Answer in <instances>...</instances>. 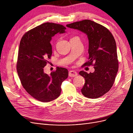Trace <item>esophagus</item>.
I'll use <instances>...</instances> for the list:
<instances>
[{
	"label": "esophagus",
	"instance_id": "34e87169",
	"mask_svg": "<svg viewBox=\"0 0 133 133\" xmlns=\"http://www.w3.org/2000/svg\"><path fill=\"white\" fill-rule=\"evenodd\" d=\"M78 75V73L75 70H70L69 71V76L70 77H74Z\"/></svg>",
	"mask_w": 133,
	"mask_h": 133
}]
</instances>
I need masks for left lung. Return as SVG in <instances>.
Returning a JSON list of instances; mask_svg holds the SVG:
<instances>
[{"mask_svg":"<svg viewBox=\"0 0 133 133\" xmlns=\"http://www.w3.org/2000/svg\"><path fill=\"white\" fill-rule=\"evenodd\" d=\"M66 26L82 31L89 40V60L84 66L93 65L95 71L79 74L85 83L81 91L88 98L96 99L110 90L118 71L116 45L114 37L107 28L90 20H83L67 24Z\"/></svg>","mask_w":133,"mask_h":133,"instance_id":"8db88e82","label":"left lung"}]
</instances>
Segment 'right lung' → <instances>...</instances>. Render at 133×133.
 Listing matches in <instances>:
<instances>
[{
	"mask_svg": "<svg viewBox=\"0 0 133 133\" xmlns=\"http://www.w3.org/2000/svg\"><path fill=\"white\" fill-rule=\"evenodd\" d=\"M65 29L61 24L45 23L26 32L20 42L17 64L19 78L28 93L40 102L57 99L62 82L68 76V70L62 67L50 75L44 73L52 55L51 37L65 33Z\"/></svg>",
	"mask_w": 133,
	"mask_h": 133,
	"instance_id": "obj_1",
	"label": "right lung"
}]
</instances>
